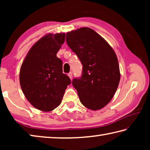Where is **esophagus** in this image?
<instances>
[{
	"label": "esophagus",
	"mask_w": 150,
	"mask_h": 150,
	"mask_svg": "<svg viewBox=\"0 0 150 150\" xmlns=\"http://www.w3.org/2000/svg\"><path fill=\"white\" fill-rule=\"evenodd\" d=\"M68 76H69L71 79H72V77H73V73H72V72H69V73H68Z\"/></svg>",
	"instance_id": "esophagus-1"
}]
</instances>
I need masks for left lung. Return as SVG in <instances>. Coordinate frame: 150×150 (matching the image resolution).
I'll list each match as a JSON object with an SVG mask.
<instances>
[{"label":"left lung","mask_w":150,"mask_h":150,"mask_svg":"<svg viewBox=\"0 0 150 150\" xmlns=\"http://www.w3.org/2000/svg\"><path fill=\"white\" fill-rule=\"evenodd\" d=\"M66 42L83 65L81 76L72 81L81 103L91 110L103 108L112 98L120 82L115 52L89 28L67 33Z\"/></svg>","instance_id":"1"}]
</instances>
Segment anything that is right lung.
<instances>
[{"label":"right lung","mask_w":150,"mask_h":150,"mask_svg":"<svg viewBox=\"0 0 150 150\" xmlns=\"http://www.w3.org/2000/svg\"><path fill=\"white\" fill-rule=\"evenodd\" d=\"M65 34H47L31 47L22 63L20 83L22 92L35 108L44 112L59 106L71 79L63 73V62L57 53Z\"/></svg>","instance_id":"obj_1"}]
</instances>
